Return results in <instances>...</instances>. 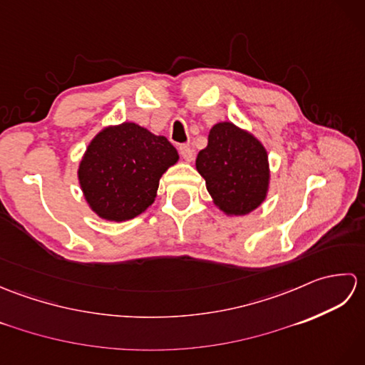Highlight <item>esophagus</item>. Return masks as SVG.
Here are the masks:
<instances>
[{"label": "esophagus", "mask_w": 365, "mask_h": 365, "mask_svg": "<svg viewBox=\"0 0 365 365\" xmlns=\"http://www.w3.org/2000/svg\"><path fill=\"white\" fill-rule=\"evenodd\" d=\"M178 152H180L182 157L187 160V161H192V157H195V152H192L191 147L187 145V144H183V145L178 147Z\"/></svg>", "instance_id": "esophagus-1"}]
</instances>
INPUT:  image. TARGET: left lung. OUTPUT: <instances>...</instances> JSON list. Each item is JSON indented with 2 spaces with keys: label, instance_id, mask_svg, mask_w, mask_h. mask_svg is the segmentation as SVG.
<instances>
[{
  "label": "left lung",
  "instance_id": "left-lung-1",
  "mask_svg": "<svg viewBox=\"0 0 365 365\" xmlns=\"http://www.w3.org/2000/svg\"><path fill=\"white\" fill-rule=\"evenodd\" d=\"M196 169L205 178L215 205L229 216L251 213L267 197L269 166L265 147L232 122L212 127L207 147L197 153Z\"/></svg>",
  "mask_w": 365,
  "mask_h": 365
}]
</instances>
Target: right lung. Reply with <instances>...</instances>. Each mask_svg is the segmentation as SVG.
Masks as SVG:
<instances>
[{
  "label": "right lung",
  "mask_w": 365,
  "mask_h": 365,
  "mask_svg": "<svg viewBox=\"0 0 365 365\" xmlns=\"http://www.w3.org/2000/svg\"><path fill=\"white\" fill-rule=\"evenodd\" d=\"M177 161L175 147L165 136L123 122L89 143L78 168L80 187L100 218L128 221L153 204L161 175Z\"/></svg>",
  "instance_id": "add662e5"
}]
</instances>
